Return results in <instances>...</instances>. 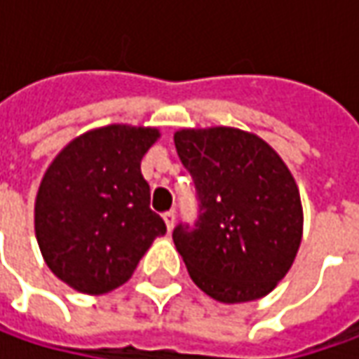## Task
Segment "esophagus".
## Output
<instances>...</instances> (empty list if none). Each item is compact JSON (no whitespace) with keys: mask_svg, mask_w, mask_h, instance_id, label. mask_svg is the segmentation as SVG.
<instances>
[{"mask_svg":"<svg viewBox=\"0 0 359 359\" xmlns=\"http://www.w3.org/2000/svg\"><path fill=\"white\" fill-rule=\"evenodd\" d=\"M163 222H165V228H168V231H172L173 226H175V212H168V214H163Z\"/></svg>","mask_w":359,"mask_h":359,"instance_id":"obj_1","label":"esophagus"}]
</instances>
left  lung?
Masks as SVG:
<instances>
[{
    "label": "left lung",
    "mask_w": 359,
    "mask_h": 359,
    "mask_svg": "<svg viewBox=\"0 0 359 359\" xmlns=\"http://www.w3.org/2000/svg\"><path fill=\"white\" fill-rule=\"evenodd\" d=\"M173 142L200 198L196 226L173 229L189 278L222 304L268 296L292 268L304 233L290 168L266 140L238 128H182Z\"/></svg>",
    "instance_id": "8db88e82"
}]
</instances>
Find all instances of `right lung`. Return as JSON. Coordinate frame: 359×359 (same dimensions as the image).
<instances>
[{
    "mask_svg": "<svg viewBox=\"0 0 359 359\" xmlns=\"http://www.w3.org/2000/svg\"><path fill=\"white\" fill-rule=\"evenodd\" d=\"M158 128L109 123L79 133L51 159L34 205L48 268L72 290L102 296L128 282L165 224L149 210L142 158Z\"/></svg>",
    "mask_w": 359,
    "mask_h": 359,
    "instance_id": "1",
    "label": "right lung"
}]
</instances>
